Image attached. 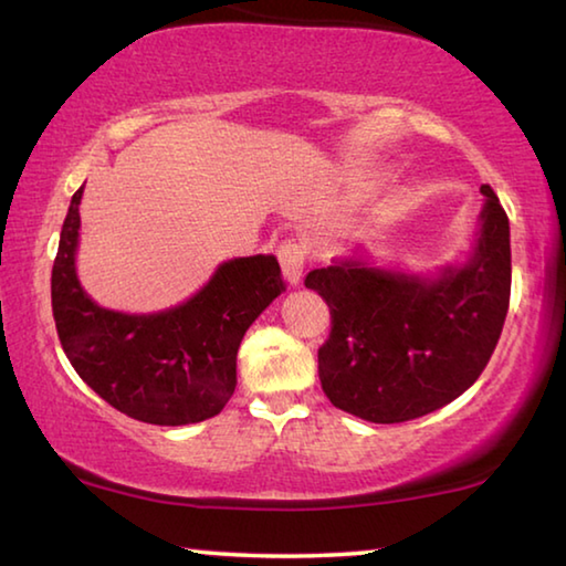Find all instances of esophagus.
Wrapping results in <instances>:
<instances>
[{"instance_id": "34e87169", "label": "esophagus", "mask_w": 566, "mask_h": 566, "mask_svg": "<svg viewBox=\"0 0 566 566\" xmlns=\"http://www.w3.org/2000/svg\"><path fill=\"white\" fill-rule=\"evenodd\" d=\"M276 256H280L284 280L292 286L300 284L306 264V247L302 242H294V239H286V242H282L280 249H276Z\"/></svg>"}]
</instances>
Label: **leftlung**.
Masks as SVG:
<instances>
[{
	"label": "left lung",
	"mask_w": 566,
	"mask_h": 566,
	"mask_svg": "<svg viewBox=\"0 0 566 566\" xmlns=\"http://www.w3.org/2000/svg\"><path fill=\"white\" fill-rule=\"evenodd\" d=\"M472 249L427 272L334 256L306 274L332 310L319 349L324 395L375 424L424 417L474 385L500 339L512 290L510 219L490 185Z\"/></svg>",
	"instance_id": "obj_1"
}]
</instances>
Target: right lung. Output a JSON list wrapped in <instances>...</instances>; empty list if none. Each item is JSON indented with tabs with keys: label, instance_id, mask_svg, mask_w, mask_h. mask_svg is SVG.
I'll return each instance as SVG.
<instances>
[{
	"label": "right lung",
	"instance_id": "1",
	"mask_svg": "<svg viewBox=\"0 0 566 566\" xmlns=\"http://www.w3.org/2000/svg\"><path fill=\"white\" fill-rule=\"evenodd\" d=\"M74 191L52 266V312L76 375L132 419L159 427L219 415L237 387V349L284 292L274 254L234 256L181 304L159 312L99 306L76 276L80 205Z\"/></svg>",
	"mask_w": 566,
	"mask_h": 566
}]
</instances>
